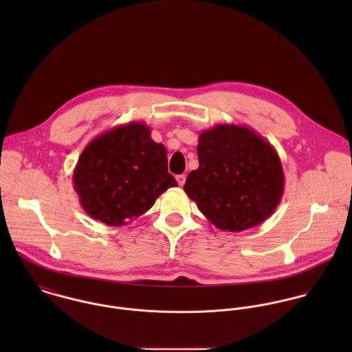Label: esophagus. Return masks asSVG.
Instances as JSON below:
<instances>
[{
	"label": "esophagus",
	"instance_id": "1",
	"mask_svg": "<svg viewBox=\"0 0 352 352\" xmlns=\"http://www.w3.org/2000/svg\"><path fill=\"white\" fill-rule=\"evenodd\" d=\"M176 182H177V184H179L180 187H183L184 183H186V175H179V176H176Z\"/></svg>",
	"mask_w": 352,
	"mask_h": 352
}]
</instances>
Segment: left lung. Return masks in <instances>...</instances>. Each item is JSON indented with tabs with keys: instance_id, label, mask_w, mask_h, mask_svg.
I'll use <instances>...</instances> for the list:
<instances>
[{
	"instance_id": "1",
	"label": "left lung",
	"mask_w": 352,
	"mask_h": 352,
	"mask_svg": "<svg viewBox=\"0 0 352 352\" xmlns=\"http://www.w3.org/2000/svg\"><path fill=\"white\" fill-rule=\"evenodd\" d=\"M199 168L184 191L218 229L243 232L268 219L285 191V173L275 148L241 124L201 131Z\"/></svg>"
}]
</instances>
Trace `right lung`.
Wrapping results in <instances>:
<instances>
[{"mask_svg": "<svg viewBox=\"0 0 352 352\" xmlns=\"http://www.w3.org/2000/svg\"><path fill=\"white\" fill-rule=\"evenodd\" d=\"M145 123L120 124L92 140L73 172L84 211L108 226H123L145 214L170 187L166 149L151 140Z\"/></svg>", "mask_w": 352, "mask_h": 352, "instance_id": "1", "label": "right lung"}]
</instances>
